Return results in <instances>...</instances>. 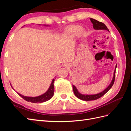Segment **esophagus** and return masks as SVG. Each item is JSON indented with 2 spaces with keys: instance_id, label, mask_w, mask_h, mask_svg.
<instances>
[{
  "instance_id": "esophagus-1",
  "label": "esophagus",
  "mask_w": 131,
  "mask_h": 131,
  "mask_svg": "<svg viewBox=\"0 0 131 131\" xmlns=\"http://www.w3.org/2000/svg\"><path fill=\"white\" fill-rule=\"evenodd\" d=\"M64 66H66V67H67V64H66Z\"/></svg>"
}]
</instances>
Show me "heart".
<instances>
[{
  "label": "heart",
  "instance_id": "obj_1",
  "mask_svg": "<svg viewBox=\"0 0 131 131\" xmlns=\"http://www.w3.org/2000/svg\"><path fill=\"white\" fill-rule=\"evenodd\" d=\"M81 26L79 25H70L66 28L63 36L67 39H72L77 36L79 32L83 34L84 30L81 29Z\"/></svg>",
  "mask_w": 131,
  "mask_h": 131
}]
</instances>
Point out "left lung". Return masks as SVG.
I'll return each instance as SVG.
<instances>
[{
	"instance_id": "1",
	"label": "left lung",
	"mask_w": 131,
	"mask_h": 131,
	"mask_svg": "<svg viewBox=\"0 0 131 131\" xmlns=\"http://www.w3.org/2000/svg\"><path fill=\"white\" fill-rule=\"evenodd\" d=\"M90 20L93 23V28L96 30H106L109 31V29H108L107 27L103 23H102L101 22L98 21L97 20H96L93 18H90ZM117 65L115 67V70L116 68ZM115 70L114 71V77L113 78V80L111 82L110 84L108 86V88H107L105 90H104L103 92L98 93L96 94H93V95H88V94H82L81 93H79L78 92V90L77 89L76 87L75 86L73 85V91H74V93L75 95V96H77L78 98L80 99L81 100L83 101H93V100H97V99L101 98L108 92V91L112 88V87L113 86L114 81H115Z\"/></svg>"
}]
</instances>
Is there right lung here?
Instances as JSON below:
<instances>
[{
    "instance_id": "obj_1",
    "label": "right lung",
    "mask_w": 131,
    "mask_h": 131,
    "mask_svg": "<svg viewBox=\"0 0 131 131\" xmlns=\"http://www.w3.org/2000/svg\"><path fill=\"white\" fill-rule=\"evenodd\" d=\"M54 80L53 79L52 83H51L49 90H47L46 93L41 95V96L34 97H30L22 96V94L19 93L18 94H19V96H21L22 98L24 99L25 100H26L27 102H30L31 103H42L47 101L52 97L54 94Z\"/></svg>"
}]
</instances>
